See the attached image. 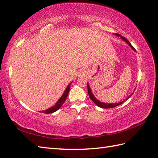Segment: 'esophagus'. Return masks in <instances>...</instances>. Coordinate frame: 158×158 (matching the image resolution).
I'll use <instances>...</instances> for the list:
<instances>
[{"instance_id": "1", "label": "esophagus", "mask_w": 158, "mask_h": 158, "mask_svg": "<svg viewBox=\"0 0 158 158\" xmlns=\"http://www.w3.org/2000/svg\"><path fill=\"white\" fill-rule=\"evenodd\" d=\"M79 76H84L85 75V72L83 71V70H81V71H80L79 73Z\"/></svg>"}]
</instances>
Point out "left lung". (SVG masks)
<instances>
[{
    "instance_id": "left-lung-1",
    "label": "left lung",
    "mask_w": 158,
    "mask_h": 158,
    "mask_svg": "<svg viewBox=\"0 0 158 158\" xmlns=\"http://www.w3.org/2000/svg\"><path fill=\"white\" fill-rule=\"evenodd\" d=\"M115 35H116V36H119V37H120L121 39H122L124 42L126 43L130 47L131 49L134 50V51H136V50L135 49V48H134L133 47H132V45H131V43H130L128 41H127V40L125 37H123V36H122V35H119V34H115ZM87 86H88V94H89V98L92 99V101H93L94 102L97 106H99V107H100V108H103V109H110V108H113V107H115V106H119V105H122V103H123V102H124V101L119 102H115V103H105V102H100V100L97 99V98H96V97L94 96V95L93 94V92H92V91L91 88H90V86H89V83H88V85H87ZM134 91H135V90H134ZM134 92H133L132 94H130V96H128V97H127V99L130 98V97L132 96V94H134Z\"/></svg>"
}]
</instances>
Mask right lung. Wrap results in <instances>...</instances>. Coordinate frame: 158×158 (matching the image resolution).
<instances>
[{
  "mask_svg": "<svg viewBox=\"0 0 158 158\" xmlns=\"http://www.w3.org/2000/svg\"><path fill=\"white\" fill-rule=\"evenodd\" d=\"M72 82L70 83V84H69L68 85H67L66 89L64 90V92L63 93V94L62 95V96L60 97V98H59V100L56 102V103L54 105H53L52 107H50V108L48 109L45 110H42V111H41V113H46V114L52 113L56 112V110H58L59 109H60V107L62 106V105H63V103L65 102V100L66 99V97H67V96H68V94H69L70 88V85H71Z\"/></svg>",
  "mask_w": 158,
  "mask_h": 158,
  "instance_id": "add662e5",
  "label": "right lung"
}]
</instances>
